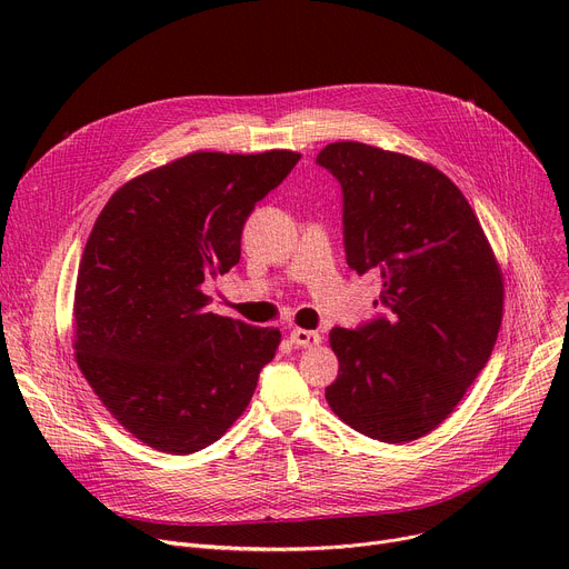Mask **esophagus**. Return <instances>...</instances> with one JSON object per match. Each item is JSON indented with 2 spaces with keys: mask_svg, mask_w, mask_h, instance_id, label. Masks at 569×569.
Instances as JSON below:
<instances>
[{
  "mask_svg": "<svg viewBox=\"0 0 569 569\" xmlns=\"http://www.w3.org/2000/svg\"><path fill=\"white\" fill-rule=\"evenodd\" d=\"M290 341L297 348H313L320 343V335L311 332V330H302V327H295V330L290 332Z\"/></svg>",
  "mask_w": 569,
  "mask_h": 569,
  "instance_id": "1",
  "label": "esophagus"
}]
</instances>
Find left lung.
Returning a JSON list of instances; mask_svg holds the SVG:
<instances>
[{"label":"left lung","mask_w":569,"mask_h":569,"mask_svg":"<svg viewBox=\"0 0 569 569\" xmlns=\"http://www.w3.org/2000/svg\"><path fill=\"white\" fill-rule=\"evenodd\" d=\"M316 163L341 184L348 267L378 279L387 309L330 332L339 376L325 399L369 438L417 440L489 362L502 272L472 207L433 166L352 140L327 144Z\"/></svg>","instance_id":"left-lung-1"}]
</instances>
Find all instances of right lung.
<instances>
[{"label": "right lung", "mask_w": 569, "mask_h": 569, "mask_svg": "<svg viewBox=\"0 0 569 569\" xmlns=\"http://www.w3.org/2000/svg\"><path fill=\"white\" fill-rule=\"evenodd\" d=\"M297 161L288 149L187 154L117 189L87 239L76 362L114 420L159 452L219 440L272 362L281 332L212 313L204 283L239 262L256 202Z\"/></svg>", "instance_id": "1"}]
</instances>
